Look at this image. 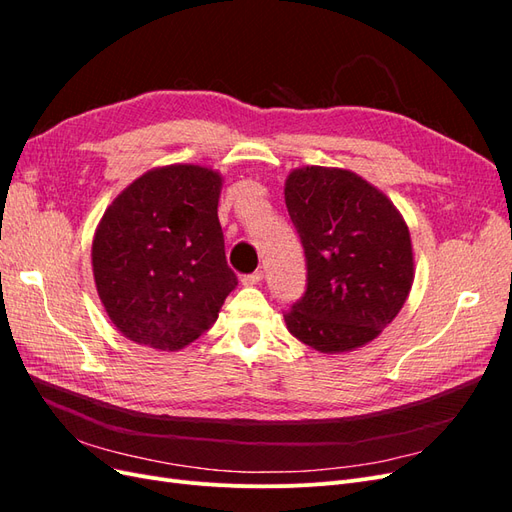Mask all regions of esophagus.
I'll use <instances>...</instances> for the list:
<instances>
[{"label": "esophagus", "mask_w": 512, "mask_h": 512, "mask_svg": "<svg viewBox=\"0 0 512 512\" xmlns=\"http://www.w3.org/2000/svg\"><path fill=\"white\" fill-rule=\"evenodd\" d=\"M262 282V271H254V273H250V275H243L241 277V284L243 286H256V284H260Z\"/></svg>", "instance_id": "34e87169"}]
</instances>
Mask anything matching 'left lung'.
<instances>
[{
  "mask_svg": "<svg viewBox=\"0 0 512 512\" xmlns=\"http://www.w3.org/2000/svg\"><path fill=\"white\" fill-rule=\"evenodd\" d=\"M284 198L307 260V290L284 316L288 331L322 354L374 342L414 282L404 215L376 185L333 166L290 170Z\"/></svg>",
  "mask_w": 512,
  "mask_h": 512,
  "instance_id": "obj_1",
  "label": "left lung"
}]
</instances>
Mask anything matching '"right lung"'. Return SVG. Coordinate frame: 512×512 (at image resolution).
<instances>
[{
	"label": "right lung",
	"mask_w": 512,
	"mask_h": 512,
	"mask_svg": "<svg viewBox=\"0 0 512 512\" xmlns=\"http://www.w3.org/2000/svg\"><path fill=\"white\" fill-rule=\"evenodd\" d=\"M222 183L209 166H158L106 207L91 267L108 318L130 342L183 350L213 327L237 288L218 220Z\"/></svg>",
	"instance_id": "1"
}]
</instances>
